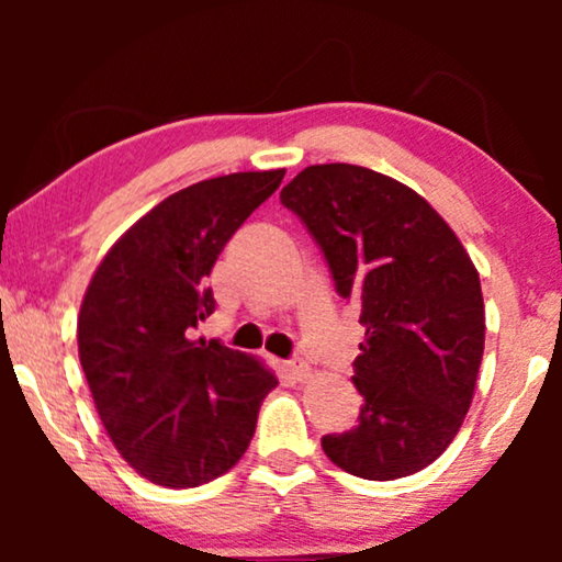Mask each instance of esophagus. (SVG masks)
I'll use <instances>...</instances> for the list:
<instances>
[{
    "instance_id": "esophagus-1",
    "label": "esophagus",
    "mask_w": 562,
    "mask_h": 562,
    "mask_svg": "<svg viewBox=\"0 0 562 562\" xmlns=\"http://www.w3.org/2000/svg\"><path fill=\"white\" fill-rule=\"evenodd\" d=\"M286 371H289L291 379L299 381V383H304V381L310 379V375H312V368L306 366L302 358H294V360H289V363H286Z\"/></svg>"
}]
</instances>
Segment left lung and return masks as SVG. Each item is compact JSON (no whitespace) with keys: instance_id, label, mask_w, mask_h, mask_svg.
Instances as JSON below:
<instances>
[{"instance_id":"8db88e82","label":"left lung","mask_w":562,"mask_h":562,"mask_svg":"<svg viewBox=\"0 0 562 562\" xmlns=\"http://www.w3.org/2000/svg\"><path fill=\"white\" fill-rule=\"evenodd\" d=\"M281 204L310 229L337 294L360 306L366 327L352 363L358 425L322 437V450L368 481L422 471L473 402L486 337L473 260L417 191L371 168H304Z\"/></svg>"}]
</instances>
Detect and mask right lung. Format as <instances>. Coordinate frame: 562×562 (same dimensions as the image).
<instances>
[{
	"instance_id": "right-lung-1",
	"label": "right lung",
	"mask_w": 562,
	"mask_h": 562,
	"mask_svg": "<svg viewBox=\"0 0 562 562\" xmlns=\"http://www.w3.org/2000/svg\"><path fill=\"white\" fill-rule=\"evenodd\" d=\"M283 173H229L176 191L112 245L83 294L76 337L99 419L158 486L194 488L227 473L279 386L256 358L194 329L214 312V260Z\"/></svg>"
}]
</instances>
